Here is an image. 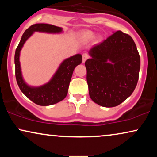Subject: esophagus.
<instances>
[{
	"label": "esophagus",
	"mask_w": 157,
	"mask_h": 157,
	"mask_svg": "<svg viewBox=\"0 0 157 157\" xmlns=\"http://www.w3.org/2000/svg\"><path fill=\"white\" fill-rule=\"evenodd\" d=\"M89 56L87 54V53H83V56H82V61L83 63H84V62L86 61V60L89 59Z\"/></svg>",
	"instance_id": "esophagus-1"
}]
</instances>
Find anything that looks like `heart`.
Returning <instances> with one entry per match:
<instances>
[{
	"label": "heart",
	"mask_w": 157,
	"mask_h": 157,
	"mask_svg": "<svg viewBox=\"0 0 157 157\" xmlns=\"http://www.w3.org/2000/svg\"><path fill=\"white\" fill-rule=\"evenodd\" d=\"M78 36L81 40L86 42V41H89V40H91V39H93L94 37V32H92L91 31H89V30H85V31L80 32Z\"/></svg>",
	"instance_id": "b5f03b06"
}]
</instances>
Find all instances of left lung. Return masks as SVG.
<instances>
[{"mask_svg":"<svg viewBox=\"0 0 157 157\" xmlns=\"http://www.w3.org/2000/svg\"><path fill=\"white\" fill-rule=\"evenodd\" d=\"M85 62L89 96L104 107L117 106L132 95L139 80L140 56L128 34L118 31L89 51Z\"/></svg>","mask_w":157,"mask_h":157,"instance_id":"1","label":"left lung"}]
</instances>
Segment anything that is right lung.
I'll list each match as a JSON object with an SVG mask.
<instances>
[{
  "mask_svg": "<svg viewBox=\"0 0 157 157\" xmlns=\"http://www.w3.org/2000/svg\"><path fill=\"white\" fill-rule=\"evenodd\" d=\"M35 31L55 33H61L62 29L51 24L37 23V24L32 25L29 29L25 30L15 53L16 78L21 91L30 100L40 106H49V105L56 104L65 98L67 95L73 72L76 66L82 62V56L81 54H76L64 60L51 80L46 84L40 87L29 86L23 79L21 71L19 56H20V51L25 40Z\"/></svg>",
  "mask_w": 157,
  "mask_h": 157,
  "instance_id": "add662e5",
  "label": "right lung"
}]
</instances>
